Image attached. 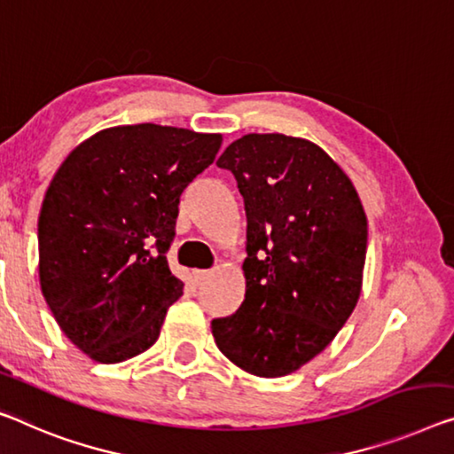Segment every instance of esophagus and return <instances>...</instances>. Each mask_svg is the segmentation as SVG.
I'll return each instance as SVG.
<instances>
[{
	"mask_svg": "<svg viewBox=\"0 0 454 454\" xmlns=\"http://www.w3.org/2000/svg\"><path fill=\"white\" fill-rule=\"evenodd\" d=\"M211 274H213L211 270H192V276H194V280H197V282L208 280V278H211Z\"/></svg>",
	"mask_w": 454,
	"mask_h": 454,
	"instance_id": "1",
	"label": "esophagus"
}]
</instances>
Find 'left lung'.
I'll return each mask as SVG.
<instances>
[{"label":"left lung","instance_id":"8db88e82","mask_svg":"<svg viewBox=\"0 0 454 454\" xmlns=\"http://www.w3.org/2000/svg\"><path fill=\"white\" fill-rule=\"evenodd\" d=\"M247 215L246 300L211 323L221 353L257 378H282L343 329L364 286L367 217L351 178L304 137L247 134L227 145Z\"/></svg>","mask_w":454,"mask_h":454}]
</instances>
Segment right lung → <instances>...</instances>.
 Masks as SVG:
<instances>
[{"instance_id": "obj_1", "label": "right lung", "mask_w": 454, "mask_h": 454, "mask_svg": "<svg viewBox=\"0 0 454 454\" xmlns=\"http://www.w3.org/2000/svg\"><path fill=\"white\" fill-rule=\"evenodd\" d=\"M221 134L137 123L97 131L65 158L38 217L40 288L62 333L99 364L148 351L183 296L166 262L188 183Z\"/></svg>"}]
</instances>
